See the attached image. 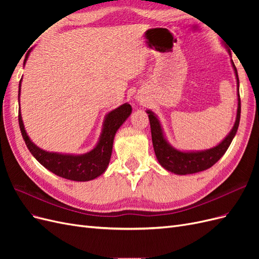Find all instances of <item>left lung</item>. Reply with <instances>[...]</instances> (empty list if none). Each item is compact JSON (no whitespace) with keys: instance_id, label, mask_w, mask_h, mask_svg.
Instances as JSON below:
<instances>
[{"instance_id":"1","label":"left lung","mask_w":259,"mask_h":259,"mask_svg":"<svg viewBox=\"0 0 259 259\" xmlns=\"http://www.w3.org/2000/svg\"><path fill=\"white\" fill-rule=\"evenodd\" d=\"M229 55H231L230 51L228 50ZM232 67L236 73L237 77V84H238V110H237V119L234 123L232 130L226 136L221 144H218L216 147L207 149V150L202 151H180L171 147L167 140L164 137L163 131L161 127V124L158 120V117L151 110H147L149 121H150V127H151V137H152V144L153 149L158 159L159 163L165 168L166 170L174 173L177 175H187V174H194L198 171L205 170L211 167L214 164L222 158L229 148L232 139L237 134V131L240 123V115H241V99L239 94V76L237 68L234 66L233 61Z\"/></svg>"}]
</instances>
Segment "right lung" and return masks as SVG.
<instances>
[{"label": "right lung", "mask_w": 259, "mask_h": 259, "mask_svg": "<svg viewBox=\"0 0 259 259\" xmlns=\"http://www.w3.org/2000/svg\"><path fill=\"white\" fill-rule=\"evenodd\" d=\"M28 56L29 53L26 55L23 66L26 65ZM21 80L19 82L18 99L20 96ZM131 113L132 107L127 103L109 112L106 115L103 131H101L99 142L96 147L90 152L79 155L48 152L35 146L30 140L25 126H23L20 107L18 112V121L22 138L25 140L29 151L45 168H48L55 175L62 178L74 180V182H89V180L95 179L105 173L106 168L109 165V162H110L115 133Z\"/></svg>", "instance_id": "add662e5"}]
</instances>
